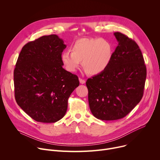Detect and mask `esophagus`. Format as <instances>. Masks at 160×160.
Returning a JSON list of instances; mask_svg holds the SVG:
<instances>
[{"label":"esophagus","mask_w":160,"mask_h":160,"mask_svg":"<svg viewBox=\"0 0 160 160\" xmlns=\"http://www.w3.org/2000/svg\"><path fill=\"white\" fill-rule=\"evenodd\" d=\"M79 81H80V83H82V84H83V83H86V81H85V80H83V79H82V78H79Z\"/></svg>","instance_id":"34e87169"}]
</instances>
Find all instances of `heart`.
Wrapping results in <instances>:
<instances>
[{
	"label": "heart",
	"mask_w": 160,
	"mask_h": 160,
	"mask_svg": "<svg viewBox=\"0 0 160 160\" xmlns=\"http://www.w3.org/2000/svg\"><path fill=\"white\" fill-rule=\"evenodd\" d=\"M71 51L65 50L61 60L65 68L74 72L82 61L83 68L88 74L97 75L110 65L113 55V47L110 41L100 38H82L74 42Z\"/></svg>",
	"instance_id": "1"
}]
</instances>
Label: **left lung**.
<instances>
[{"mask_svg": "<svg viewBox=\"0 0 160 160\" xmlns=\"http://www.w3.org/2000/svg\"><path fill=\"white\" fill-rule=\"evenodd\" d=\"M114 36L118 46L110 65L86 82L91 112L102 121L120 119L128 115L141 100L147 77L138 44L121 32Z\"/></svg>", "mask_w": 160, "mask_h": 160, "instance_id": "8db88e82", "label": "left lung"}]
</instances>
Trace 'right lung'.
Masks as SVG:
<instances>
[{"instance_id": "add662e5", "label": "right lung", "mask_w": 160, "mask_h": 160, "mask_svg": "<svg viewBox=\"0 0 160 160\" xmlns=\"http://www.w3.org/2000/svg\"><path fill=\"white\" fill-rule=\"evenodd\" d=\"M66 45L52 34L25 45L13 72L15 98L31 118L55 122L64 117L72 92L79 86L77 75L65 70L61 55Z\"/></svg>"}]
</instances>
